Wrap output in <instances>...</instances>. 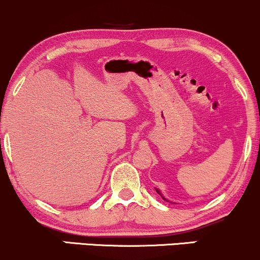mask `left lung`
<instances>
[{
  "label": "left lung",
  "mask_w": 260,
  "mask_h": 260,
  "mask_svg": "<svg viewBox=\"0 0 260 260\" xmlns=\"http://www.w3.org/2000/svg\"><path fill=\"white\" fill-rule=\"evenodd\" d=\"M155 189H156V192H157V193H159V194H160L161 197H162V198H164V199H165V201H168V199H166V198H165V197H164L162 194H161V192H160V190H159V189H157V188H155ZM168 202H169V201H168ZM171 203H172V202H171Z\"/></svg>",
  "instance_id": "obj_1"
}]
</instances>
